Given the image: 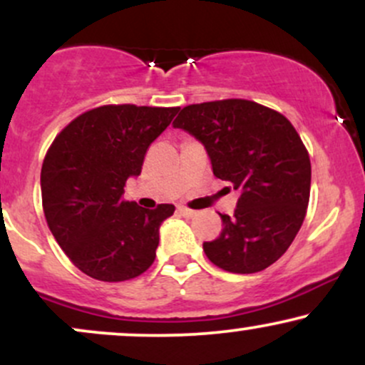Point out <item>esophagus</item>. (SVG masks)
I'll list each match as a JSON object with an SVG mask.
<instances>
[{"label": "esophagus", "instance_id": "34e87169", "mask_svg": "<svg viewBox=\"0 0 365 365\" xmlns=\"http://www.w3.org/2000/svg\"><path fill=\"white\" fill-rule=\"evenodd\" d=\"M177 211L180 212V215L185 216V217H194V216L197 215L195 211H192V209H188V207H185V206H178Z\"/></svg>", "mask_w": 365, "mask_h": 365}]
</instances>
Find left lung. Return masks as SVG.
<instances>
[{
    "instance_id": "left-lung-1",
    "label": "left lung",
    "mask_w": 365,
    "mask_h": 365,
    "mask_svg": "<svg viewBox=\"0 0 365 365\" xmlns=\"http://www.w3.org/2000/svg\"><path fill=\"white\" fill-rule=\"evenodd\" d=\"M173 127L194 135L215 177L240 194L235 215H220V237L204 242L209 261L238 274L278 261L304 223L311 194V159L293 125L262 104L225 99L185 106Z\"/></svg>"
}]
</instances>
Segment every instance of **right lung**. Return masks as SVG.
I'll return each mask as SVG.
<instances>
[{"mask_svg":"<svg viewBox=\"0 0 365 365\" xmlns=\"http://www.w3.org/2000/svg\"><path fill=\"white\" fill-rule=\"evenodd\" d=\"M177 111L135 104L96 108L66 125L46 154V221L70 261L91 278L125 282L154 262L159 226L175 206L145 209L121 195Z\"/></svg>","mask_w":365,"mask_h":365,"instance_id":"obj_1","label":"right lung"}]
</instances>
